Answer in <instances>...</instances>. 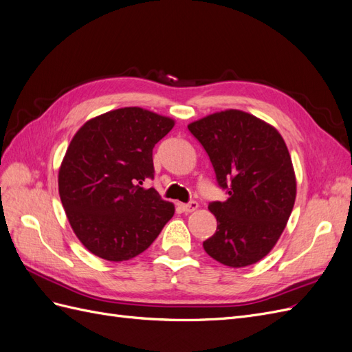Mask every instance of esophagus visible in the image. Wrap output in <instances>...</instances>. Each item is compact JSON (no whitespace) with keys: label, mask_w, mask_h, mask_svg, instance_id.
<instances>
[{"label":"esophagus","mask_w":352,"mask_h":352,"mask_svg":"<svg viewBox=\"0 0 352 352\" xmlns=\"http://www.w3.org/2000/svg\"><path fill=\"white\" fill-rule=\"evenodd\" d=\"M180 208H182L185 212H192L198 208V202L197 201H190L188 202V204H182L180 206Z\"/></svg>","instance_id":"1"}]
</instances>
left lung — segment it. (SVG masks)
Instances as JSON below:
<instances>
[{"label":"left lung","instance_id":"8db88e82","mask_svg":"<svg viewBox=\"0 0 352 352\" xmlns=\"http://www.w3.org/2000/svg\"><path fill=\"white\" fill-rule=\"evenodd\" d=\"M207 151L226 201L210 202L217 220L202 247L229 267H247L280 238L296 197L292 160L280 133L241 110L210 114L188 124Z\"/></svg>","mask_w":352,"mask_h":352}]
</instances>
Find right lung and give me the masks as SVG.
<instances>
[{"mask_svg": "<svg viewBox=\"0 0 352 352\" xmlns=\"http://www.w3.org/2000/svg\"><path fill=\"white\" fill-rule=\"evenodd\" d=\"M175 120L124 107L88 120L73 136L58 170L61 204L74 235L107 261L144 252L173 217L175 206L154 188L153 148Z\"/></svg>", "mask_w": 352, "mask_h": 352, "instance_id": "right-lung-1", "label": "right lung"}]
</instances>
